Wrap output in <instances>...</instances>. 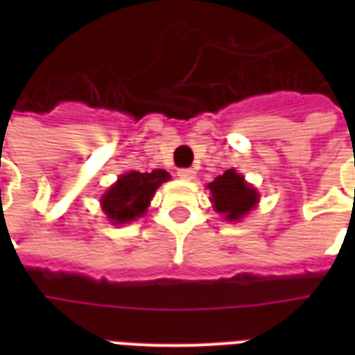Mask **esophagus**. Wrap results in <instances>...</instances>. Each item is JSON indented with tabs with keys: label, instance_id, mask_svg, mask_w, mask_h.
Wrapping results in <instances>:
<instances>
[{
	"label": "esophagus",
	"instance_id": "esophagus-1",
	"mask_svg": "<svg viewBox=\"0 0 355 355\" xmlns=\"http://www.w3.org/2000/svg\"><path fill=\"white\" fill-rule=\"evenodd\" d=\"M177 175L182 178V180H193V178H196V171L193 169H178Z\"/></svg>",
	"mask_w": 355,
	"mask_h": 355
}]
</instances>
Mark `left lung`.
<instances>
[{
    "label": "left lung",
    "instance_id": "8db88e82",
    "mask_svg": "<svg viewBox=\"0 0 355 355\" xmlns=\"http://www.w3.org/2000/svg\"><path fill=\"white\" fill-rule=\"evenodd\" d=\"M209 190L213 193V203L218 213H223L226 220H239L245 216L254 203L259 201V193L247 184L245 178L234 169H228L224 175L216 177Z\"/></svg>",
    "mask_w": 355,
    "mask_h": 355
}]
</instances>
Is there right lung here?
<instances>
[{"label":"right lung","instance_id":"obj_1","mask_svg":"<svg viewBox=\"0 0 355 355\" xmlns=\"http://www.w3.org/2000/svg\"><path fill=\"white\" fill-rule=\"evenodd\" d=\"M169 178V173L163 169L152 173L131 171L121 175L116 184L102 196V209L114 224L131 223L146 211L155 190Z\"/></svg>","mask_w":355,"mask_h":355}]
</instances>
